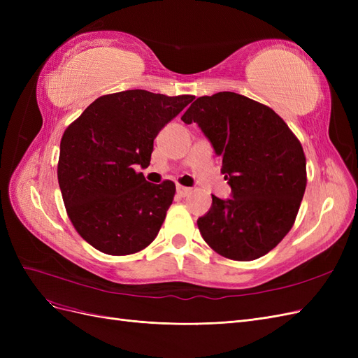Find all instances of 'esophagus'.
Masks as SVG:
<instances>
[{
  "label": "esophagus",
  "mask_w": 358,
  "mask_h": 358,
  "mask_svg": "<svg viewBox=\"0 0 358 358\" xmlns=\"http://www.w3.org/2000/svg\"><path fill=\"white\" fill-rule=\"evenodd\" d=\"M176 191L180 197H187L188 194L191 192V188H187V187H182V185H178L176 187Z\"/></svg>",
  "instance_id": "1"
}]
</instances>
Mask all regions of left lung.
Wrapping results in <instances>:
<instances>
[{
  "label": "left lung",
  "instance_id": "1",
  "mask_svg": "<svg viewBox=\"0 0 358 358\" xmlns=\"http://www.w3.org/2000/svg\"><path fill=\"white\" fill-rule=\"evenodd\" d=\"M222 158L231 199L212 196L197 225L215 252L251 262L266 255L294 225L306 189V157L284 119L236 92L204 95L183 113Z\"/></svg>",
  "mask_w": 358,
  "mask_h": 358
}]
</instances>
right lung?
I'll return each mask as SVG.
<instances>
[{
	"mask_svg": "<svg viewBox=\"0 0 358 358\" xmlns=\"http://www.w3.org/2000/svg\"><path fill=\"white\" fill-rule=\"evenodd\" d=\"M196 99L145 90L107 94L86 107L61 138L58 182L69 218L83 239L109 255L142 251L157 237L175 197L137 173L148 167L161 128Z\"/></svg>",
	"mask_w": 358,
	"mask_h": 358,
	"instance_id": "1",
	"label": "right lung"
}]
</instances>
